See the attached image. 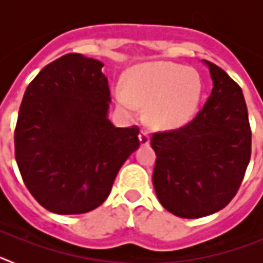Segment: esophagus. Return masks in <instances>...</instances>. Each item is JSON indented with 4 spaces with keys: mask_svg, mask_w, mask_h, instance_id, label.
Segmentation results:
<instances>
[{
    "mask_svg": "<svg viewBox=\"0 0 263 263\" xmlns=\"http://www.w3.org/2000/svg\"><path fill=\"white\" fill-rule=\"evenodd\" d=\"M138 139L141 146H147L150 143V137H148V134L146 132H141L138 136Z\"/></svg>",
    "mask_w": 263,
    "mask_h": 263,
    "instance_id": "obj_1",
    "label": "esophagus"
}]
</instances>
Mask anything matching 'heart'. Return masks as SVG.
Here are the masks:
<instances>
[{
	"label": "heart",
	"instance_id": "1",
	"mask_svg": "<svg viewBox=\"0 0 263 263\" xmlns=\"http://www.w3.org/2000/svg\"><path fill=\"white\" fill-rule=\"evenodd\" d=\"M124 88H116L115 100L127 117L146 108L145 117L155 129L174 130L196 115L203 96V80L194 68L173 62H143L124 73Z\"/></svg>",
	"mask_w": 263,
	"mask_h": 263
}]
</instances>
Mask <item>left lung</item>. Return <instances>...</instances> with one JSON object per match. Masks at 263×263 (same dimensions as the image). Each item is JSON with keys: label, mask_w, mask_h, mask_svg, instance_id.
<instances>
[{"label": "left lung", "mask_w": 263, "mask_h": 263, "mask_svg": "<svg viewBox=\"0 0 263 263\" xmlns=\"http://www.w3.org/2000/svg\"><path fill=\"white\" fill-rule=\"evenodd\" d=\"M203 63L213 81L204 108L185 126L152 137L158 200L183 218L204 217L227 206L240 188L252 153L242 90L224 69Z\"/></svg>", "instance_id": "obj_1"}]
</instances>
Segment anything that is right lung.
Masks as SVG:
<instances>
[{
  "label": "right lung",
  "mask_w": 263,
  "mask_h": 263,
  "mask_svg": "<svg viewBox=\"0 0 263 263\" xmlns=\"http://www.w3.org/2000/svg\"><path fill=\"white\" fill-rule=\"evenodd\" d=\"M104 64L67 53L39 72L23 95L14 133L15 160L30 194L58 215L93 211L106 200L138 127L108 118Z\"/></svg>",
  "instance_id": "1"
}]
</instances>
